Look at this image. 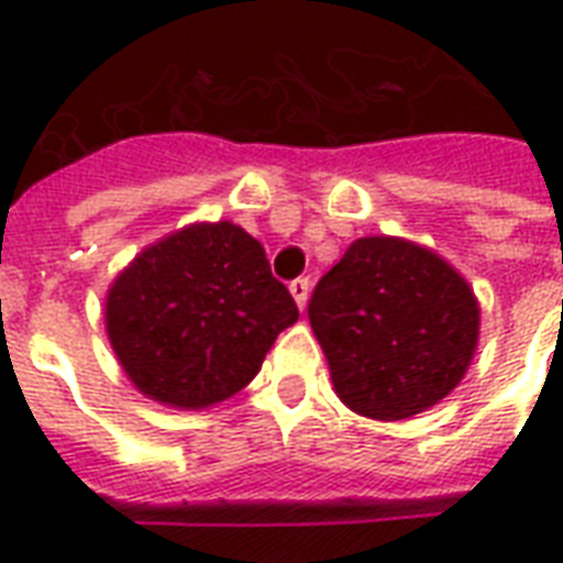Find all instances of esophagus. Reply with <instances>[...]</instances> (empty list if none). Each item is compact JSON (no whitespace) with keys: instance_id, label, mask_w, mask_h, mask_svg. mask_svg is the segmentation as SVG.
Listing matches in <instances>:
<instances>
[{"instance_id":"34e87169","label":"esophagus","mask_w":563,"mask_h":563,"mask_svg":"<svg viewBox=\"0 0 563 563\" xmlns=\"http://www.w3.org/2000/svg\"><path fill=\"white\" fill-rule=\"evenodd\" d=\"M289 292H292L295 305L305 310L307 298H310V280H307V277H298V280L289 283Z\"/></svg>"}]
</instances>
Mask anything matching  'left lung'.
<instances>
[{
	"label": "left lung",
	"instance_id": "1",
	"mask_svg": "<svg viewBox=\"0 0 563 563\" xmlns=\"http://www.w3.org/2000/svg\"><path fill=\"white\" fill-rule=\"evenodd\" d=\"M307 317L350 410L398 422L455 389L479 341V305L449 262L401 238H358L322 274Z\"/></svg>",
	"mask_w": 563,
	"mask_h": 563
}]
</instances>
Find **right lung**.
<instances>
[{"label": "right lung", "instance_id": "obj_1", "mask_svg": "<svg viewBox=\"0 0 563 563\" xmlns=\"http://www.w3.org/2000/svg\"><path fill=\"white\" fill-rule=\"evenodd\" d=\"M295 319L262 244L225 220L147 246L104 301L108 338L135 389L180 410L244 389Z\"/></svg>", "mask_w": 563, "mask_h": 563}]
</instances>
